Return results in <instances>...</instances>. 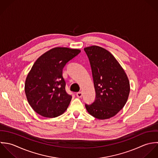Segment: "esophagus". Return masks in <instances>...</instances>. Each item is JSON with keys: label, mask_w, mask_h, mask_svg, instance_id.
<instances>
[{"label": "esophagus", "mask_w": 158, "mask_h": 158, "mask_svg": "<svg viewBox=\"0 0 158 158\" xmlns=\"http://www.w3.org/2000/svg\"><path fill=\"white\" fill-rule=\"evenodd\" d=\"M76 95H77V96L78 98H81V97L82 96V92H77V93L76 94Z\"/></svg>", "instance_id": "esophagus-1"}]
</instances>
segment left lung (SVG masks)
I'll use <instances>...</instances> for the list:
<instances>
[{
  "label": "left lung",
  "instance_id": "left-lung-1",
  "mask_svg": "<svg viewBox=\"0 0 158 158\" xmlns=\"http://www.w3.org/2000/svg\"><path fill=\"white\" fill-rule=\"evenodd\" d=\"M91 65L96 99L85 104L93 117L106 120L117 114L125 106L130 92L126 73L114 56L98 46L84 48Z\"/></svg>",
  "mask_w": 158,
  "mask_h": 158
}]
</instances>
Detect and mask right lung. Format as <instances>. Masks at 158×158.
Here are the masks:
<instances>
[{"label":"right lung","mask_w":158,"mask_h":158,"mask_svg":"<svg viewBox=\"0 0 158 158\" xmlns=\"http://www.w3.org/2000/svg\"><path fill=\"white\" fill-rule=\"evenodd\" d=\"M80 49L57 47L41 55L26 79L25 94L32 109L40 115L54 118L67 109L72 96L65 90L63 68Z\"/></svg>","instance_id":"add662e5"}]
</instances>
